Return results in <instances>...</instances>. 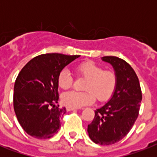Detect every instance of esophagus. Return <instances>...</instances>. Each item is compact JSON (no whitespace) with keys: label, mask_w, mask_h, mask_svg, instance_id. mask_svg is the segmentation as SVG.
<instances>
[{"label":"esophagus","mask_w":157,"mask_h":157,"mask_svg":"<svg viewBox=\"0 0 157 157\" xmlns=\"http://www.w3.org/2000/svg\"><path fill=\"white\" fill-rule=\"evenodd\" d=\"M77 108H75V107H67V111H74V110H76Z\"/></svg>","instance_id":"esophagus-1"}]
</instances>
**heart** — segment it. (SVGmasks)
Listing matches in <instances>:
<instances>
[{
  "mask_svg": "<svg viewBox=\"0 0 157 157\" xmlns=\"http://www.w3.org/2000/svg\"><path fill=\"white\" fill-rule=\"evenodd\" d=\"M77 75L86 78L83 89L85 91H71L63 94L62 101L67 107H78L90 104L95 98L99 102L109 99L116 90L117 75L112 69H104L93 62L81 63L76 67ZM73 79L68 70L63 69L58 76V85L63 90L72 86Z\"/></svg>",
  "mask_w": 157,
  "mask_h": 157,
  "instance_id": "b5f03b06",
  "label": "heart"
}]
</instances>
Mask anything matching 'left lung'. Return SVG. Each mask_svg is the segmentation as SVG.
<instances>
[{
  "instance_id": "left-lung-1",
  "label": "left lung",
  "mask_w": 157,
  "mask_h": 157,
  "mask_svg": "<svg viewBox=\"0 0 157 157\" xmlns=\"http://www.w3.org/2000/svg\"><path fill=\"white\" fill-rule=\"evenodd\" d=\"M102 60L112 65L117 86L112 98L94 111L87 131L94 143L111 145L121 140L132 129L139 116L142 91L138 76L127 62L115 56L103 57Z\"/></svg>"
}]
</instances>
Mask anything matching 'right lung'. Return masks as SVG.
<instances>
[{"label": "right lung", "instance_id": "obj_1", "mask_svg": "<svg viewBox=\"0 0 157 157\" xmlns=\"http://www.w3.org/2000/svg\"><path fill=\"white\" fill-rule=\"evenodd\" d=\"M80 55L44 54L33 58L18 73L13 88V109L24 131L46 139L58 133L65 107L58 105V76Z\"/></svg>", "mask_w": 157, "mask_h": 157}]
</instances>
